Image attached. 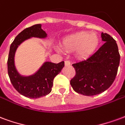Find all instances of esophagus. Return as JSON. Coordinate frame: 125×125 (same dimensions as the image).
Returning <instances> with one entry per match:
<instances>
[{
  "mask_svg": "<svg viewBox=\"0 0 125 125\" xmlns=\"http://www.w3.org/2000/svg\"><path fill=\"white\" fill-rule=\"evenodd\" d=\"M64 64H65V66H69L71 64V62L69 61H64Z\"/></svg>",
  "mask_w": 125,
  "mask_h": 125,
  "instance_id": "34e87169",
  "label": "esophagus"
}]
</instances>
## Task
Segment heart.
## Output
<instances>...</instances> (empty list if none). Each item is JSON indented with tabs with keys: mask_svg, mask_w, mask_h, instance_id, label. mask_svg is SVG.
Instances as JSON below:
<instances>
[{
	"mask_svg": "<svg viewBox=\"0 0 125 125\" xmlns=\"http://www.w3.org/2000/svg\"><path fill=\"white\" fill-rule=\"evenodd\" d=\"M99 38L95 32H78L65 37L61 43L62 49L66 51L76 50V54L80 59H85L94 52L99 46ZM56 51L61 49L56 47Z\"/></svg>",
	"mask_w": 125,
	"mask_h": 125,
	"instance_id": "1",
	"label": "heart"
}]
</instances>
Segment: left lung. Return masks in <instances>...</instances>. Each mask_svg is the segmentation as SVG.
I'll return each mask as SVG.
<instances>
[{"label": "left lung", "instance_id": "8db88e82", "mask_svg": "<svg viewBox=\"0 0 125 125\" xmlns=\"http://www.w3.org/2000/svg\"><path fill=\"white\" fill-rule=\"evenodd\" d=\"M103 46L89 56L73 64L76 75L71 81L75 92L93 96L105 91L111 86L117 74L120 54L115 40L106 33H101Z\"/></svg>", "mask_w": 125, "mask_h": 125}]
</instances>
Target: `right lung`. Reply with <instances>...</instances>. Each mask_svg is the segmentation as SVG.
Returning <instances> with one entry per match:
<instances>
[{
	"instance_id": "obj_1",
	"label": "right lung",
	"mask_w": 125,
	"mask_h": 125,
	"mask_svg": "<svg viewBox=\"0 0 125 125\" xmlns=\"http://www.w3.org/2000/svg\"><path fill=\"white\" fill-rule=\"evenodd\" d=\"M32 37L45 39L47 34L41 28V24H34L26 28L16 36L10 46L8 58V74L14 89L22 95L30 99H38L46 96L51 92L53 80L64 66L62 61L58 64L45 62L39 69L29 76L19 73L15 66L14 56L19 46L27 39Z\"/></svg>"
}]
</instances>
